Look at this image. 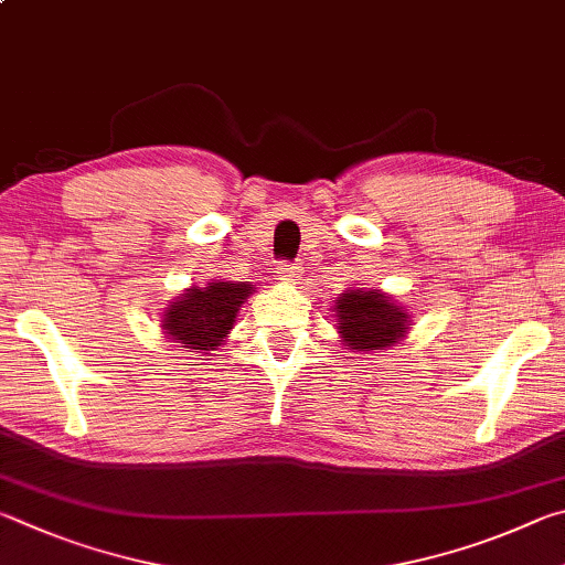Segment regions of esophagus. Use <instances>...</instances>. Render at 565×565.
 <instances>
[{
	"label": "esophagus",
	"instance_id": "1",
	"mask_svg": "<svg viewBox=\"0 0 565 565\" xmlns=\"http://www.w3.org/2000/svg\"><path fill=\"white\" fill-rule=\"evenodd\" d=\"M277 273V280L282 282H298L300 280V267L292 265V263H280L275 267Z\"/></svg>",
	"mask_w": 565,
	"mask_h": 565
}]
</instances>
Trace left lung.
I'll use <instances>...</instances> for the list:
<instances>
[{
	"label": "left lung",
	"instance_id": "obj_1",
	"mask_svg": "<svg viewBox=\"0 0 565 565\" xmlns=\"http://www.w3.org/2000/svg\"><path fill=\"white\" fill-rule=\"evenodd\" d=\"M334 330L344 350L372 354L390 350L407 338L412 315L387 292L372 288L344 290L332 305Z\"/></svg>",
	"mask_w": 565,
	"mask_h": 565
}]
</instances>
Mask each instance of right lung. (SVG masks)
<instances>
[{"instance_id":"obj_1","label":"right lung","mask_w":565,"mask_h":565,"mask_svg":"<svg viewBox=\"0 0 565 565\" xmlns=\"http://www.w3.org/2000/svg\"><path fill=\"white\" fill-rule=\"evenodd\" d=\"M257 288L247 282L213 280L203 288L183 290L161 315L166 340L181 342L188 350L211 352L231 334L237 310Z\"/></svg>"}]
</instances>
